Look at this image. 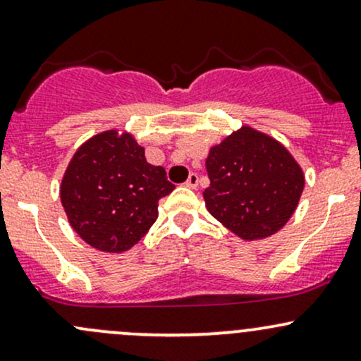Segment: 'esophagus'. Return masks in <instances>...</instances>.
<instances>
[{"mask_svg":"<svg viewBox=\"0 0 361 361\" xmlns=\"http://www.w3.org/2000/svg\"><path fill=\"white\" fill-rule=\"evenodd\" d=\"M185 188H189V189H196L197 188V173H195V172L189 173L188 180H185Z\"/></svg>","mask_w":361,"mask_h":361,"instance_id":"esophagus-1","label":"esophagus"}]
</instances>
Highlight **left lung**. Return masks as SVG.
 <instances>
[{"label": "left lung", "instance_id": "left-lung-1", "mask_svg": "<svg viewBox=\"0 0 361 361\" xmlns=\"http://www.w3.org/2000/svg\"><path fill=\"white\" fill-rule=\"evenodd\" d=\"M207 172V210L244 241L281 231L305 189L303 169L289 149L250 126H241L212 146Z\"/></svg>", "mask_w": 361, "mask_h": 361}]
</instances>
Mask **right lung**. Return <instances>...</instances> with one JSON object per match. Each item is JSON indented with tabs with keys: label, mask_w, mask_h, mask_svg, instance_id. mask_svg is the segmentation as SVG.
<instances>
[{
	"label": "right lung",
	"mask_w": 361,
	"mask_h": 361,
	"mask_svg": "<svg viewBox=\"0 0 361 361\" xmlns=\"http://www.w3.org/2000/svg\"><path fill=\"white\" fill-rule=\"evenodd\" d=\"M173 189L164 166L146 161L133 134L108 129L73 153L60 200L82 241L104 253H123L157 222L158 201Z\"/></svg>",
	"instance_id": "add662e5"
}]
</instances>
